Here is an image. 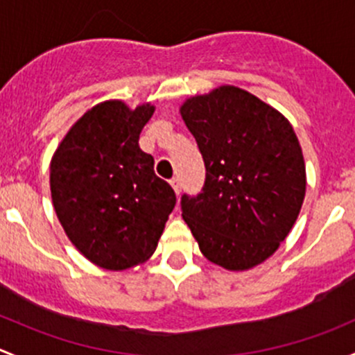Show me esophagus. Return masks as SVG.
Masks as SVG:
<instances>
[{"label": "esophagus", "instance_id": "esophagus-1", "mask_svg": "<svg viewBox=\"0 0 355 355\" xmlns=\"http://www.w3.org/2000/svg\"><path fill=\"white\" fill-rule=\"evenodd\" d=\"M169 182H171V186H173L174 191H176V195H179V191H181V179H179L178 176H174Z\"/></svg>", "mask_w": 355, "mask_h": 355}]
</instances>
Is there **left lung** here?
<instances>
[{
    "label": "left lung",
    "mask_w": 355,
    "mask_h": 355,
    "mask_svg": "<svg viewBox=\"0 0 355 355\" xmlns=\"http://www.w3.org/2000/svg\"><path fill=\"white\" fill-rule=\"evenodd\" d=\"M179 111L207 169L202 193L182 195V218L205 258L231 272L253 268L279 250L304 202L294 128L234 85L186 98Z\"/></svg>",
    "instance_id": "obj_1"
}]
</instances>
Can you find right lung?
Wrapping results in <instances>:
<instances>
[{
	"label": "right lung",
	"mask_w": 355,
	"mask_h": 355,
	"mask_svg": "<svg viewBox=\"0 0 355 355\" xmlns=\"http://www.w3.org/2000/svg\"><path fill=\"white\" fill-rule=\"evenodd\" d=\"M152 104L105 101L85 112L51 159L54 210L76 250L105 270L140 265L155 251L176 195L138 145Z\"/></svg>",
	"instance_id": "right-lung-1"
}]
</instances>
